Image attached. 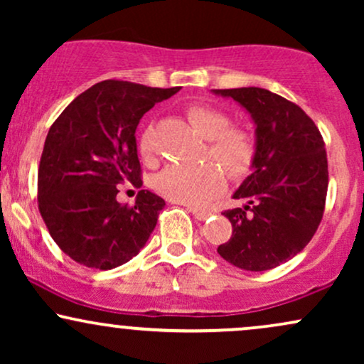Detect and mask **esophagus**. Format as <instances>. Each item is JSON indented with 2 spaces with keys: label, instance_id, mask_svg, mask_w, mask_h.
Returning <instances> with one entry per match:
<instances>
[{
  "label": "esophagus",
  "instance_id": "esophagus-1",
  "mask_svg": "<svg viewBox=\"0 0 364 364\" xmlns=\"http://www.w3.org/2000/svg\"><path fill=\"white\" fill-rule=\"evenodd\" d=\"M188 210L191 212V214H193V217L196 220H205V219H208V217L212 215V212H207V210H198V208H191V207H188Z\"/></svg>",
  "mask_w": 364,
  "mask_h": 364
}]
</instances>
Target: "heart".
Returning <instances> with one entry per match:
<instances>
[{
    "label": "heart",
    "mask_w": 364,
    "mask_h": 364,
    "mask_svg": "<svg viewBox=\"0 0 364 364\" xmlns=\"http://www.w3.org/2000/svg\"><path fill=\"white\" fill-rule=\"evenodd\" d=\"M188 119L208 144V157L224 166L231 178H243L252 169L257 147L243 129L229 128L231 119L223 111L208 106H191L186 111ZM140 154L150 159L154 154V140L149 132L140 139ZM224 169L215 162L203 166L171 164L156 178V190L168 200L186 207H205L225 188Z\"/></svg>",
    "instance_id": "1"
}]
</instances>
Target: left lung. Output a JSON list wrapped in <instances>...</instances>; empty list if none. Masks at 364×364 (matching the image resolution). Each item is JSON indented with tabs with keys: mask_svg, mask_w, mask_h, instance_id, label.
I'll return each instance as SVG.
<instances>
[{
	"mask_svg": "<svg viewBox=\"0 0 364 364\" xmlns=\"http://www.w3.org/2000/svg\"><path fill=\"white\" fill-rule=\"evenodd\" d=\"M212 92L248 112L257 147L252 173L232 193L246 203L224 212L232 235L217 253L250 272L275 269L301 252L318 229L328 186L323 139L301 107L274 92Z\"/></svg>",
	"mask_w": 364,
	"mask_h": 364,
	"instance_id": "8db88e82",
	"label": "left lung"
}]
</instances>
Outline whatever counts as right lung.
<instances>
[{
	"mask_svg": "<svg viewBox=\"0 0 364 364\" xmlns=\"http://www.w3.org/2000/svg\"><path fill=\"white\" fill-rule=\"evenodd\" d=\"M178 90L99 82L49 128L37 176L39 210L54 243L75 262L109 270L136 257L149 241L166 202L140 190L128 207L116 200V185L141 186L136 127L154 104Z\"/></svg>",
	"mask_w": 364,
	"mask_h": 364,
	"instance_id": "add662e5",
	"label": "right lung"
}]
</instances>
